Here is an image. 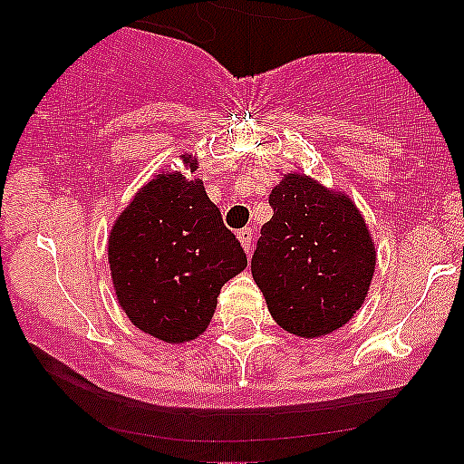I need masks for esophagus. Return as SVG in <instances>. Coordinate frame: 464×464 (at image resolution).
I'll return each instance as SVG.
<instances>
[{"instance_id": "34e87169", "label": "esophagus", "mask_w": 464, "mask_h": 464, "mask_svg": "<svg viewBox=\"0 0 464 464\" xmlns=\"http://www.w3.org/2000/svg\"><path fill=\"white\" fill-rule=\"evenodd\" d=\"M237 239L242 244V248L246 250V255H250V250H253V228H242L237 233Z\"/></svg>"}]
</instances>
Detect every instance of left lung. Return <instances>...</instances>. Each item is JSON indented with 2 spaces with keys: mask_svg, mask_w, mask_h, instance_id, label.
<instances>
[{
  "mask_svg": "<svg viewBox=\"0 0 464 464\" xmlns=\"http://www.w3.org/2000/svg\"><path fill=\"white\" fill-rule=\"evenodd\" d=\"M250 270L270 316L285 332L321 338L353 318L375 273V242L344 191L284 174L270 191Z\"/></svg>",
  "mask_w": 464,
  "mask_h": 464,
  "instance_id": "left-lung-1",
  "label": "left lung"
}]
</instances>
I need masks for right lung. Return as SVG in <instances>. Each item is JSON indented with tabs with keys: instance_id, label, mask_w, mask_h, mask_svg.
<instances>
[{
	"instance_id": "1",
	"label": "right lung",
	"mask_w": 464,
	"mask_h": 464,
	"mask_svg": "<svg viewBox=\"0 0 464 464\" xmlns=\"http://www.w3.org/2000/svg\"><path fill=\"white\" fill-rule=\"evenodd\" d=\"M191 169L194 157L183 154ZM202 180L163 172L137 191L109 236V266L121 310L163 343H189L211 323L218 295L246 268Z\"/></svg>"
}]
</instances>
